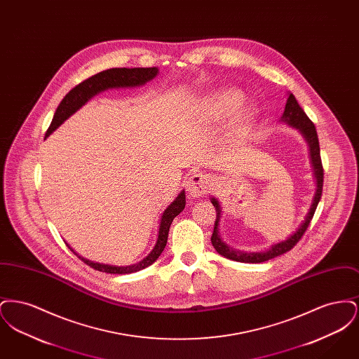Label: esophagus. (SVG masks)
Instances as JSON below:
<instances>
[{"label":"esophagus","instance_id":"34e87169","mask_svg":"<svg viewBox=\"0 0 359 359\" xmlns=\"http://www.w3.org/2000/svg\"><path fill=\"white\" fill-rule=\"evenodd\" d=\"M211 189V180L203 173H192L188 179L187 191L191 198L205 196Z\"/></svg>","mask_w":359,"mask_h":359}]
</instances>
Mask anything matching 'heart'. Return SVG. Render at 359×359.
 <instances>
[{
  "label": "heart",
  "instance_id": "obj_1",
  "mask_svg": "<svg viewBox=\"0 0 359 359\" xmlns=\"http://www.w3.org/2000/svg\"><path fill=\"white\" fill-rule=\"evenodd\" d=\"M242 102L243 94L233 87L218 90L205 100V109L215 121L224 120L234 113L230 122V135L236 140L248 136L256 125L258 117V110L255 104H245L239 108Z\"/></svg>",
  "mask_w": 359,
  "mask_h": 359
}]
</instances>
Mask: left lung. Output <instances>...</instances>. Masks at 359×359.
Masks as SVG:
<instances>
[{"mask_svg":"<svg viewBox=\"0 0 359 359\" xmlns=\"http://www.w3.org/2000/svg\"><path fill=\"white\" fill-rule=\"evenodd\" d=\"M278 122L285 123L290 128L296 129L307 142L309 161H311V165H312L313 179H315V192H313V196H312V202H311V205L308 208V212L306 214L304 219L299 224V227L290 234V237H287V238L283 239L280 242H276L273 245H271L268 249L261 250V252H242L239 249H234V248L229 246L221 237L222 205L217 198L211 196V203L217 210V219H215V224H214V233H212V237H211V242H212L214 249L221 256L226 257L229 259L238 261V262H248V264H259V262H265L268 259H272V258H276V257L281 256V255L290 252V249L299 242V239L302 238L304 231L307 230L308 224L311 222V219L315 214V210L319 205L322 191H323V165H322V158H320V148H319V140H318L316 128L308 118L307 114L300 107V104L297 103L294 95L290 91L288 93L284 113H283V116H281Z\"/></svg>","mask_w":359,"mask_h":359,"instance_id":"1","label":"left lung"}]
</instances>
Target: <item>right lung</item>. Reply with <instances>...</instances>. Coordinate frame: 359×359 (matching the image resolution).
Here are the masks:
<instances>
[{
	"instance_id": "add662e5",
	"label": "right lung",
	"mask_w": 359,
	"mask_h": 359,
	"mask_svg": "<svg viewBox=\"0 0 359 359\" xmlns=\"http://www.w3.org/2000/svg\"><path fill=\"white\" fill-rule=\"evenodd\" d=\"M157 75H158L157 67H149V69H141V67L125 69L123 67V69H104L102 72L95 74L94 76L86 79L85 82L75 86L62 100V102L59 103V106L53 114L51 125L46 133V138L51 136L52 133L65 121L69 120L72 114H75L82 106H85L86 103L88 102L91 98H94L95 95H98L100 93L106 91L109 88H130V87L147 85L148 82L154 81ZM184 207H186V191L182 189L177 194V196L172 201L171 205L163 211V214L160 217L154 249L151 250V253L148 256L144 257L136 264L126 265V266H117V265L94 262V261L87 259L85 257L79 256L72 248H69V245L67 246H69V250L74 252V255L79 257L85 264L100 272L114 274L135 273L141 269L148 268L158 257L161 256V253L167 245L172 221L175 219V217H177L184 210Z\"/></svg>"
}]
</instances>
